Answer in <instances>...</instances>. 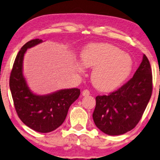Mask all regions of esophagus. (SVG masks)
<instances>
[{"label":"esophagus","mask_w":160,"mask_h":160,"mask_svg":"<svg viewBox=\"0 0 160 160\" xmlns=\"http://www.w3.org/2000/svg\"><path fill=\"white\" fill-rule=\"evenodd\" d=\"M82 96H84V97L88 96V95L90 94V92L88 90H87V89L83 90V91H82Z\"/></svg>","instance_id":"esophagus-1"}]
</instances>
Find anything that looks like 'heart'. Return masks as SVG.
Returning <instances> with one entry per match:
<instances>
[{"label": "heart", "instance_id": "heart-1", "mask_svg": "<svg viewBox=\"0 0 160 160\" xmlns=\"http://www.w3.org/2000/svg\"><path fill=\"white\" fill-rule=\"evenodd\" d=\"M80 60L85 67L94 68L92 81L97 88L108 92L119 87L132 69V59L120 48L108 43H92L82 50ZM78 71L84 72L78 64Z\"/></svg>", "mask_w": 160, "mask_h": 160}]
</instances>
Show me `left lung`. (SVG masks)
I'll return each mask as SVG.
<instances>
[{
  "mask_svg": "<svg viewBox=\"0 0 160 160\" xmlns=\"http://www.w3.org/2000/svg\"><path fill=\"white\" fill-rule=\"evenodd\" d=\"M152 71L147 57L133 78L108 95L98 96L93 120L105 134L115 136L132 130L140 120L152 94Z\"/></svg>",
  "mask_w": 160,
  "mask_h": 160,
  "instance_id": "left-lung-1",
  "label": "left lung"
}]
</instances>
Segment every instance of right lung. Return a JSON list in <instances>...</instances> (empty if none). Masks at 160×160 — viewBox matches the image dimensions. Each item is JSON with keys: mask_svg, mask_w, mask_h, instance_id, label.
<instances>
[{"mask_svg": "<svg viewBox=\"0 0 160 160\" xmlns=\"http://www.w3.org/2000/svg\"><path fill=\"white\" fill-rule=\"evenodd\" d=\"M42 42L40 39L32 40L21 48L10 74L9 87L16 112L22 122L32 130L48 133L62 124L80 90L61 89L46 95H38L30 90L23 74L24 54L28 48Z\"/></svg>", "mask_w": 160, "mask_h": 160, "instance_id": "right-lung-1", "label": "right lung"}]
</instances>
